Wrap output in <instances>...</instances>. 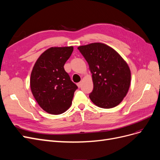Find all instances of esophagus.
Returning <instances> with one entry per match:
<instances>
[{"label":"esophagus","mask_w":160,"mask_h":160,"mask_svg":"<svg viewBox=\"0 0 160 160\" xmlns=\"http://www.w3.org/2000/svg\"><path fill=\"white\" fill-rule=\"evenodd\" d=\"M81 85H82V83H81V82H79V83H77V86H78V88H81Z\"/></svg>","instance_id":"esophagus-1"}]
</instances>
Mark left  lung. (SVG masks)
<instances>
[{
    "instance_id": "1",
    "label": "left lung",
    "mask_w": 160,
    "mask_h": 160,
    "mask_svg": "<svg viewBox=\"0 0 160 160\" xmlns=\"http://www.w3.org/2000/svg\"><path fill=\"white\" fill-rule=\"evenodd\" d=\"M92 74L93 90L89 98L104 109L118 105L126 96L131 83V71L126 62L113 48L101 42H93L77 48Z\"/></svg>"
}]
</instances>
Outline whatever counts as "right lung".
Returning <instances> with one entry per match:
<instances>
[{"instance_id": "add662e5", "label": "right lung", "mask_w": 160, "mask_h": 160, "mask_svg": "<svg viewBox=\"0 0 160 160\" xmlns=\"http://www.w3.org/2000/svg\"><path fill=\"white\" fill-rule=\"evenodd\" d=\"M73 47H51L43 52L34 65L30 78L31 92L46 112L59 115L72 104L77 86L71 81L64 65Z\"/></svg>"}]
</instances>
